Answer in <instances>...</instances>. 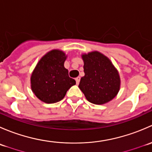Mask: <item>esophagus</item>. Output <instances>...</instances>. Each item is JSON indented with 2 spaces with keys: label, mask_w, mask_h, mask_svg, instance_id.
Masks as SVG:
<instances>
[{
  "label": "esophagus",
  "mask_w": 152,
  "mask_h": 152,
  "mask_svg": "<svg viewBox=\"0 0 152 152\" xmlns=\"http://www.w3.org/2000/svg\"><path fill=\"white\" fill-rule=\"evenodd\" d=\"M80 79H81V78L79 77V76H78V77L76 78V84H77V85H79V82H80Z\"/></svg>",
  "instance_id": "34e87169"
}]
</instances>
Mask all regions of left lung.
I'll return each instance as SVG.
<instances>
[{
	"label": "left lung",
	"instance_id": "left-lung-1",
	"mask_svg": "<svg viewBox=\"0 0 152 152\" xmlns=\"http://www.w3.org/2000/svg\"><path fill=\"white\" fill-rule=\"evenodd\" d=\"M85 76L79 87L86 99L94 104L113 100L120 90L121 79L117 69L108 57L99 51L82 55Z\"/></svg>",
	"mask_w": 152,
	"mask_h": 152
}]
</instances>
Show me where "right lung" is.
I'll return each mask as SVG.
<instances>
[{
  "label": "right lung",
  "instance_id": "obj_1",
  "mask_svg": "<svg viewBox=\"0 0 152 152\" xmlns=\"http://www.w3.org/2000/svg\"><path fill=\"white\" fill-rule=\"evenodd\" d=\"M67 56L62 50H52L44 55L31 76L32 92L40 101L47 104L59 102L76 81L69 77L64 67Z\"/></svg>",
  "mask_w": 152,
  "mask_h": 152
}]
</instances>
